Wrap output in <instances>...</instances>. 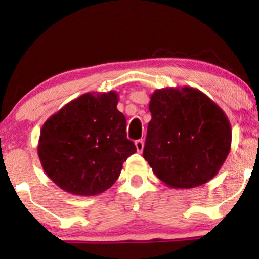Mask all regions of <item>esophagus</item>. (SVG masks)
<instances>
[{
  "label": "esophagus",
  "instance_id": "obj_1",
  "mask_svg": "<svg viewBox=\"0 0 259 259\" xmlns=\"http://www.w3.org/2000/svg\"><path fill=\"white\" fill-rule=\"evenodd\" d=\"M136 147H137V151L139 152V153H141L144 150V141L143 140H137L136 141Z\"/></svg>",
  "mask_w": 259,
  "mask_h": 259
}]
</instances>
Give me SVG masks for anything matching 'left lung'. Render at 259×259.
Listing matches in <instances>:
<instances>
[{
    "instance_id": "1",
    "label": "left lung",
    "mask_w": 259,
    "mask_h": 259,
    "mask_svg": "<svg viewBox=\"0 0 259 259\" xmlns=\"http://www.w3.org/2000/svg\"><path fill=\"white\" fill-rule=\"evenodd\" d=\"M148 108L144 158L154 175L172 189H192L214 178L231 148L225 112L190 86L155 90Z\"/></svg>"
}]
</instances>
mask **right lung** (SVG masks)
<instances>
[{
	"instance_id": "add662e5",
	"label": "right lung",
	"mask_w": 259,
	"mask_h": 259,
	"mask_svg": "<svg viewBox=\"0 0 259 259\" xmlns=\"http://www.w3.org/2000/svg\"><path fill=\"white\" fill-rule=\"evenodd\" d=\"M119 94L88 92L66 104L42 126L37 154L49 178L74 196H97L119 178L122 164L136 153L126 137Z\"/></svg>"
}]
</instances>
